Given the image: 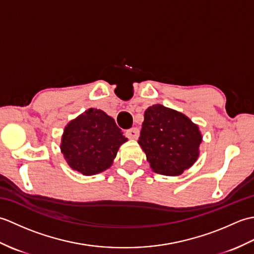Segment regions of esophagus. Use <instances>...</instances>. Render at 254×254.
Here are the masks:
<instances>
[{"instance_id":"obj_1","label":"esophagus","mask_w":254,"mask_h":254,"mask_svg":"<svg viewBox=\"0 0 254 254\" xmlns=\"http://www.w3.org/2000/svg\"><path fill=\"white\" fill-rule=\"evenodd\" d=\"M126 135L128 138H137L139 135L138 127H131L126 131Z\"/></svg>"}]
</instances>
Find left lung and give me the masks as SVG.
<instances>
[{
  "label": "left lung",
  "instance_id": "obj_1",
  "mask_svg": "<svg viewBox=\"0 0 254 254\" xmlns=\"http://www.w3.org/2000/svg\"><path fill=\"white\" fill-rule=\"evenodd\" d=\"M201 142L197 126L182 113L161 105L145 111L138 144L156 174L181 175L195 163Z\"/></svg>",
  "mask_w": 254,
  "mask_h": 254
}]
</instances>
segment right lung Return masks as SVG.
<instances>
[{"instance_id": "1", "label": "right lung", "mask_w": 254, "mask_h": 254, "mask_svg": "<svg viewBox=\"0 0 254 254\" xmlns=\"http://www.w3.org/2000/svg\"><path fill=\"white\" fill-rule=\"evenodd\" d=\"M127 141L111 117L90 108L67 124L61 150L72 169L91 176L109 168Z\"/></svg>"}]
</instances>
